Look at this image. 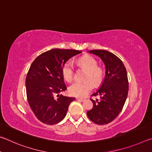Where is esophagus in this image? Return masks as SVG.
<instances>
[{"mask_svg":"<svg viewBox=\"0 0 152 152\" xmlns=\"http://www.w3.org/2000/svg\"><path fill=\"white\" fill-rule=\"evenodd\" d=\"M76 99L77 101H80V102H83L85 100V99H83V98H80V97H77Z\"/></svg>","mask_w":152,"mask_h":152,"instance_id":"obj_1","label":"esophagus"}]
</instances>
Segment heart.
Segmentation results:
<instances>
[{
	"label": "heart",
	"instance_id": "heart-1",
	"mask_svg": "<svg viewBox=\"0 0 152 152\" xmlns=\"http://www.w3.org/2000/svg\"><path fill=\"white\" fill-rule=\"evenodd\" d=\"M79 66L86 69L83 81H77L69 87V92L72 96L83 97L92 90L95 85L102 83L104 77V70L97 66V62L91 56H83L77 60ZM63 78L66 81L71 82L74 77V66L71 61H67L63 64L61 69Z\"/></svg>",
	"mask_w": 152,
	"mask_h": 152
}]
</instances>
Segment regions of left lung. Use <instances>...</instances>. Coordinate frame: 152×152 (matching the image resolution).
Instances as JSON below:
<instances>
[{
  "label": "left lung",
  "instance_id": "obj_1",
  "mask_svg": "<svg viewBox=\"0 0 152 152\" xmlns=\"http://www.w3.org/2000/svg\"><path fill=\"white\" fill-rule=\"evenodd\" d=\"M99 57L105 66V76L99 89L93 94L100 99H91L94 106L87 115L91 121L98 125H105L113 121L121 112L126 102L129 89L126 69L120 58L105 50H91Z\"/></svg>",
  "mask_w": 152,
  "mask_h": 152
}]
</instances>
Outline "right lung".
Segmentation results:
<instances>
[{
	"label": "right lung",
	"instance_id": "add662e5",
	"mask_svg": "<svg viewBox=\"0 0 152 152\" xmlns=\"http://www.w3.org/2000/svg\"><path fill=\"white\" fill-rule=\"evenodd\" d=\"M73 49H53L38 56L26 75V97L37 118L54 125L65 118L69 105L75 99L59 95L66 87L61 72L63 64L81 53Z\"/></svg>",
	"mask_w": 152,
	"mask_h": 152
}]
</instances>
